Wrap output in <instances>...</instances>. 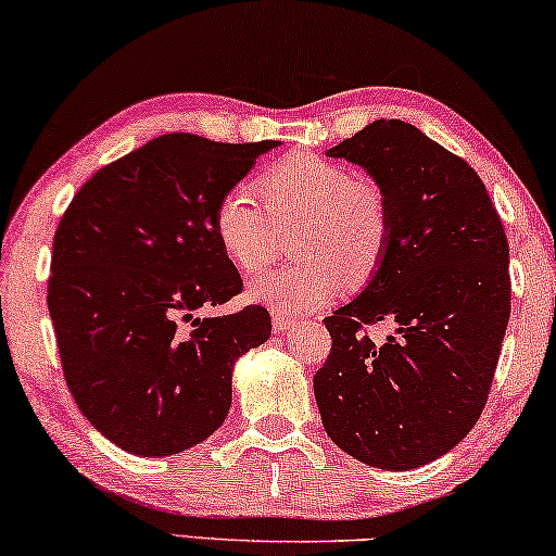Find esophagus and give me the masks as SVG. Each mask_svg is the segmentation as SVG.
<instances>
[{"label": "esophagus", "instance_id": "obj_1", "mask_svg": "<svg viewBox=\"0 0 556 556\" xmlns=\"http://www.w3.org/2000/svg\"><path fill=\"white\" fill-rule=\"evenodd\" d=\"M295 326V318L288 313H273V330L276 332H286Z\"/></svg>", "mask_w": 556, "mask_h": 556}]
</instances>
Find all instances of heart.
<instances>
[{
	"instance_id": "obj_1",
	"label": "heart",
	"mask_w": 556,
	"mask_h": 556,
	"mask_svg": "<svg viewBox=\"0 0 556 556\" xmlns=\"http://www.w3.org/2000/svg\"><path fill=\"white\" fill-rule=\"evenodd\" d=\"M249 184L228 189L213 211V236L241 273L266 268L278 228L295 230L298 263L253 278L249 295L278 311H313L343 286L361 288L386 261L392 213L382 186L350 166L318 156H290Z\"/></svg>"
}]
</instances>
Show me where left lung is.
Masks as SVG:
<instances>
[{
  "label": "left lung",
  "mask_w": 556,
  "mask_h": 556,
  "mask_svg": "<svg viewBox=\"0 0 556 556\" xmlns=\"http://www.w3.org/2000/svg\"><path fill=\"white\" fill-rule=\"evenodd\" d=\"M388 193L390 245L355 301L326 318L332 348L313 390L340 450L415 469L472 430L509 320V245L482 178L400 118H378L326 151ZM396 332L375 344L367 325Z\"/></svg>",
  "instance_id": "left-lung-1"
}]
</instances>
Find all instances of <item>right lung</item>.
Listing matches in <instances>:
<instances>
[{"instance_id": "obj_1", "label": "right lung", "mask_w": 556, "mask_h": 556, "mask_svg": "<svg viewBox=\"0 0 556 556\" xmlns=\"http://www.w3.org/2000/svg\"><path fill=\"white\" fill-rule=\"evenodd\" d=\"M276 147L164 134L97 170L59 220L47 303L66 386L91 427L131 455L211 438L236 361L270 336L261 305L195 313L241 293L213 211Z\"/></svg>"}]
</instances>
